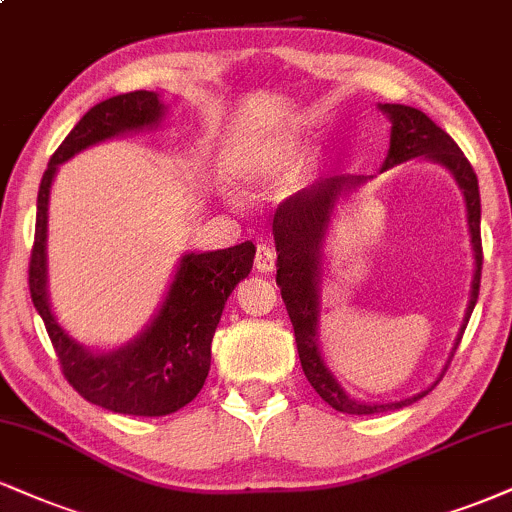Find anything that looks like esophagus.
I'll return each mask as SVG.
<instances>
[{
  "label": "esophagus",
  "mask_w": 512,
  "mask_h": 512,
  "mask_svg": "<svg viewBox=\"0 0 512 512\" xmlns=\"http://www.w3.org/2000/svg\"><path fill=\"white\" fill-rule=\"evenodd\" d=\"M274 264H276V252L272 245L260 243L257 245V255H255V269L262 274L274 272Z\"/></svg>",
  "instance_id": "34e87169"
}]
</instances>
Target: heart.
<instances>
[{
	"label": "heart",
	"instance_id": "obj_1",
	"mask_svg": "<svg viewBox=\"0 0 512 512\" xmlns=\"http://www.w3.org/2000/svg\"><path fill=\"white\" fill-rule=\"evenodd\" d=\"M310 143L298 133H269L250 138L233 155L229 174L240 188H276L303 183L312 174Z\"/></svg>",
	"mask_w": 512,
	"mask_h": 512
}]
</instances>
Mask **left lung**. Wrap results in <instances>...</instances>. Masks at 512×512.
Returning <instances> with one entry per match:
<instances>
[{
    "label": "left lung",
    "mask_w": 512,
    "mask_h": 512,
    "mask_svg": "<svg viewBox=\"0 0 512 512\" xmlns=\"http://www.w3.org/2000/svg\"><path fill=\"white\" fill-rule=\"evenodd\" d=\"M379 112L386 114L391 121V143L386 159L381 162L379 174L400 166L412 159H424V162L439 164L453 176L455 186L460 188L465 202L467 231H470V245L474 257V272L470 283V300H467L463 324H460L458 336L448 355L441 374L427 389L415 393V396L403 400H391V403H369V400H357L343 389L341 381L326 365L322 346H319V317H322V262L324 245L329 238L331 224H334L338 207L350 200L369 181L377 176H353L341 174L317 181L315 186L300 190L279 205L274 214V245H276V283L281 288V298L286 303L288 317L293 322L295 343H298L300 365L307 381L312 384L322 400L338 412L348 415H374V412L400 410L412 405L415 400L427 396L429 391L439 384L448 362L458 348L460 338L465 334V326L479 298V281H482V202H479V183L477 174L467 162L463 150L455 145V140L446 131H441L427 114L405 104H377Z\"/></svg>",
    "instance_id": "1"
}]
</instances>
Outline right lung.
Segmentation results:
<instances>
[{
    "instance_id": "obj_1",
    "label": "right lung",
    "mask_w": 512,
    "mask_h": 512,
    "mask_svg": "<svg viewBox=\"0 0 512 512\" xmlns=\"http://www.w3.org/2000/svg\"><path fill=\"white\" fill-rule=\"evenodd\" d=\"M169 107L157 92L135 90L109 97L80 119L49 159L38 190L35 245L30 255V298L45 322L64 377L80 396L104 410L135 417H162L188 405L212 365V338L226 300L255 260V245L229 250L183 252L162 303L131 341L114 348H90L59 322L49 295L47 226L49 195L59 166L92 145L157 131Z\"/></svg>"
}]
</instances>
